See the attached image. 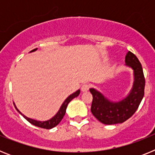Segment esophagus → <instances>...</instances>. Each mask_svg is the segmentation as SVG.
<instances>
[{"instance_id":"1","label":"esophagus","mask_w":155,"mask_h":155,"mask_svg":"<svg viewBox=\"0 0 155 155\" xmlns=\"http://www.w3.org/2000/svg\"><path fill=\"white\" fill-rule=\"evenodd\" d=\"M81 91H83V92H85V91H87V90L89 89V84H82L81 87Z\"/></svg>"}]
</instances>
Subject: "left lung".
<instances>
[{
    "mask_svg": "<svg viewBox=\"0 0 155 155\" xmlns=\"http://www.w3.org/2000/svg\"><path fill=\"white\" fill-rule=\"evenodd\" d=\"M125 65L133 70L134 82L127 95L118 101H113L94 87L89 89L93 97L91 111L93 116L105 125L122 124L134 115L144 94L145 79L142 66L137 57L127 52Z\"/></svg>",
    "mask_w": 155,
    "mask_h": 155,
    "instance_id": "8db88e82",
    "label": "left lung"
}]
</instances>
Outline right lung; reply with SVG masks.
I'll return each instance as SVG.
<instances>
[{
  "instance_id": "obj_1",
  "label": "right lung",
  "mask_w": 155,
  "mask_h": 155,
  "mask_svg": "<svg viewBox=\"0 0 155 155\" xmlns=\"http://www.w3.org/2000/svg\"><path fill=\"white\" fill-rule=\"evenodd\" d=\"M37 50V48L36 49H34L33 50H31V51H30L29 53H32V52H35ZM79 94H80V89L77 90L75 92L72 93L71 94H70L69 96L68 97V98H66L65 100H64V102H63L62 105H61V108H60V109L58 110V112H57V113H56L54 116L52 117V118H50V120H45V121H39V120H33V119H31V118H28V117H27L26 116H25L24 114H22V113L20 112V111L18 109V108L16 107L15 104L14 103V105H15V107L16 110L21 115V116L24 117L25 120H27V121H28L30 123V124H31L32 125L35 126V127H41V128H43V129H47V130H49V129H52L53 128V127H55L56 126L58 125L59 124H60V122L62 120V119L64 118V115H65V113H66V109H67V107H68V104H69V102H71V100L73 99V98H76V97H78L79 95Z\"/></svg>"
}]
</instances>
